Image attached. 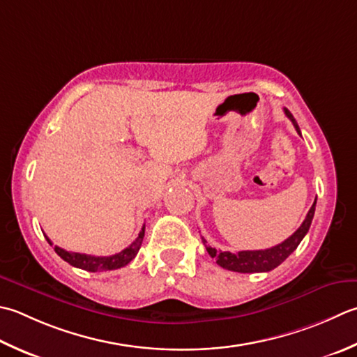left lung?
I'll return each instance as SVG.
<instances>
[{
    "label": "left lung",
    "instance_id": "1",
    "mask_svg": "<svg viewBox=\"0 0 357 357\" xmlns=\"http://www.w3.org/2000/svg\"><path fill=\"white\" fill-rule=\"evenodd\" d=\"M284 114L288 116V119L292 123H294V127L300 135V128L294 116H292L289 113V109L286 108H284ZM316 199H314V204L311 206L308 215H306L305 221L302 222V226H300L296 232L289 236V238H286L283 243L277 244L274 248L263 249V250H240V252H229V250H216L215 248H211L204 238H202V241L206 244L208 255L216 260V264H220L221 268H225L227 271L241 272V274L272 271L275 269L278 264H282L292 252H294L300 241L303 240V236L308 234L310 226L314 218V212H316Z\"/></svg>",
    "mask_w": 357,
    "mask_h": 357
}]
</instances>
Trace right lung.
Instances as JSON below:
<instances>
[{
    "mask_svg": "<svg viewBox=\"0 0 357 357\" xmlns=\"http://www.w3.org/2000/svg\"><path fill=\"white\" fill-rule=\"evenodd\" d=\"M144 235H145V226L142 227L141 232H139L137 238L132 241L127 249H123L119 254L109 255V257H96V255H86V254H80V252H71V250H65L59 246H54V250L57 252L59 257H61L63 260L71 264V266H74V268L85 269L89 272L114 271V269L127 266L132 258L137 255L139 249H141ZM46 240L52 246V241L49 240L47 236H46Z\"/></svg>",
    "mask_w": 357,
    "mask_h": 357,
    "instance_id": "obj_1",
    "label": "right lung"
}]
</instances>
